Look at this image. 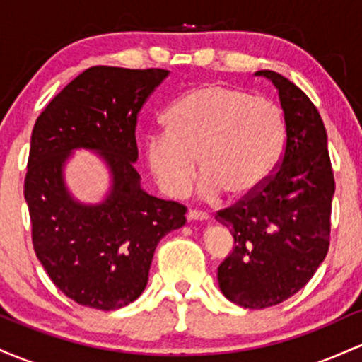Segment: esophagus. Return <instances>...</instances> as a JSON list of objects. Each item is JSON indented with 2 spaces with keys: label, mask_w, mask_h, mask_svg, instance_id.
Wrapping results in <instances>:
<instances>
[{
  "label": "esophagus",
  "mask_w": 362,
  "mask_h": 362,
  "mask_svg": "<svg viewBox=\"0 0 362 362\" xmlns=\"http://www.w3.org/2000/svg\"><path fill=\"white\" fill-rule=\"evenodd\" d=\"M186 217H188V221H206L210 215L206 212H202V210H189Z\"/></svg>",
  "instance_id": "34e87169"
}]
</instances>
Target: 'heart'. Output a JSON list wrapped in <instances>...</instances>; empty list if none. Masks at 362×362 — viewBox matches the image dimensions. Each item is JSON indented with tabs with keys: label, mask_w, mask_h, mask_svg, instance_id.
<instances>
[{
	"label": "heart",
	"mask_w": 362,
	"mask_h": 362,
	"mask_svg": "<svg viewBox=\"0 0 362 362\" xmlns=\"http://www.w3.org/2000/svg\"><path fill=\"white\" fill-rule=\"evenodd\" d=\"M164 127L145 140V159L157 186L173 198L189 192L198 160L203 198L250 197L269 180L286 140L277 105L224 83L181 95L165 112Z\"/></svg>",
	"instance_id": "1"
}]
</instances>
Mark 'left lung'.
Returning a JSON list of instances; mask_svg holds the SVG:
<instances>
[{"mask_svg":"<svg viewBox=\"0 0 362 362\" xmlns=\"http://www.w3.org/2000/svg\"><path fill=\"white\" fill-rule=\"evenodd\" d=\"M255 75L279 90L286 148L257 192L215 215L234 238L217 279L229 301L263 310L301 291L327 257L335 181L327 132L310 97L280 73Z\"/></svg>","mask_w":362,"mask_h":362,"instance_id":"1","label":"left lung"}]
</instances>
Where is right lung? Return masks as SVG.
Masks as SVG:
<instances>
[{
	"mask_svg": "<svg viewBox=\"0 0 362 362\" xmlns=\"http://www.w3.org/2000/svg\"><path fill=\"white\" fill-rule=\"evenodd\" d=\"M168 70L92 66L71 80L35 121L23 194L39 262L66 298L93 310H119L148 282L153 251L185 226L186 206L145 193L135 128L138 112ZM76 148L99 151L112 173L108 197L75 201L62 168Z\"/></svg>",
	"mask_w": 362,
	"mask_h": 362,
	"instance_id": "1",
	"label": "right lung"
}]
</instances>
